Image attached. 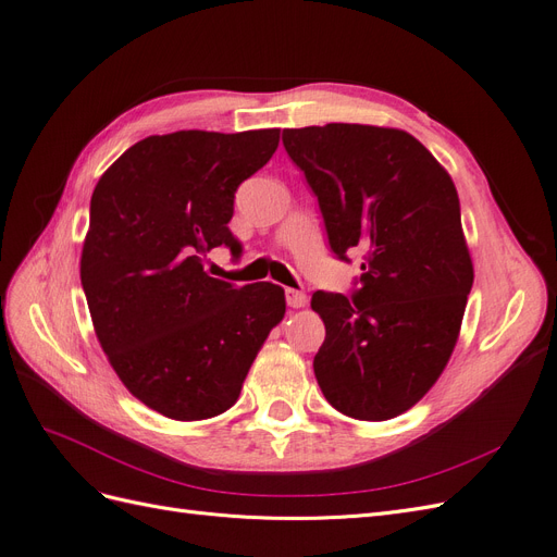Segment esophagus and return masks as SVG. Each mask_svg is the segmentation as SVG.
<instances>
[{
  "label": "esophagus",
  "mask_w": 557,
  "mask_h": 557,
  "mask_svg": "<svg viewBox=\"0 0 557 557\" xmlns=\"http://www.w3.org/2000/svg\"><path fill=\"white\" fill-rule=\"evenodd\" d=\"M285 301H288V307H293V309H301L307 305V295L301 290L288 288V290H285Z\"/></svg>",
  "instance_id": "obj_1"
}]
</instances>
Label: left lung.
I'll return each instance as SVG.
<instances>
[{"instance_id": "obj_1", "label": "left lung", "mask_w": 557, "mask_h": 557, "mask_svg": "<svg viewBox=\"0 0 557 557\" xmlns=\"http://www.w3.org/2000/svg\"><path fill=\"white\" fill-rule=\"evenodd\" d=\"M283 146L318 197L330 248L364 250L350 297L318 290L325 342L313 358L336 411L387 420L442 376L474 283L458 190L409 132L330 123L283 129Z\"/></svg>"}]
</instances>
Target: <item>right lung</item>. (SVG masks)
I'll return each instance as SVG.
<instances>
[{
  "label": "right lung",
  "mask_w": 557,
  "mask_h": 557,
  "mask_svg": "<svg viewBox=\"0 0 557 557\" xmlns=\"http://www.w3.org/2000/svg\"><path fill=\"white\" fill-rule=\"evenodd\" d=\"M278 134H156L95 185L81 252L95 334L127 391L166 418L227 411L285 315L281 285L234 288L205 272L211 248L242 252L227 227L234 193L274 156Z\"/></svg>",
  "instance_id": "1"
}]
</instances>
